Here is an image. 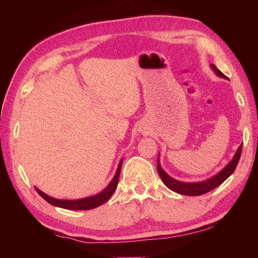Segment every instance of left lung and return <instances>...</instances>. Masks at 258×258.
Wrapping results in <instances>:
<instances>
[{
	"label": "left lung",
	"mask_w": 258,
	"mask_h": 258,
	"mask_svg": "<svg viewBox=\"0 0 258 258\" xmlns=\"http://www.w3.org/2000/svg\"><path fill=\"white\" fill-rule=\"evenodd\" d=\"M211 67L217 76H220L222 78H226L224 74L222 73L220 69H217L216 66L211 64ZM241 150H242V145H240L237 152H235V155L233 156V159L231 160L220 173H217L216 175H214L211 178H207V180H205L203 182L187 183V182H181V181L175 180V178L169 176L168 174L161 168L159 158L157 160V169H158V174L161 178V181L164 182V184L167 186L168 189H171L173 191L177 192V194L184 195V196H200V195L207 194V192L215 189V187H217L218 185H221L222 183H223L226 178H228L231 174L234 172V169L238 165V161L240 159V156H241Z\"/></svg>",
	"instance_id": "obj_1"
}]
</instances>
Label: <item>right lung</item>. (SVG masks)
<instances>
[{"instance_id": "right-lung-1", "label": "right lung", "mask_w": 258, "mask_h": 258, "mask_svg": "<svg viewBox=\"0 0 258 258\" xmlns=\"http://www.w3.org/2000/svg\"><path fill=\"white\" fill-rule=\"evenodd\" d=\"M121 164H123V160H120L118 167H117L115 176H113L111 182L109 183L106 189L98 195L92 196V197H87V198L77 199V200H60V199L50 197V196H47L46 194H44V192L38 190L37 187H35V189H36L37 194L40 195L43 199H45L47 203L53 205V206L64 208V209H72V211H87V209H93L95 207L101 206L102 204L108 202L111 196L113 195V192H115L117 187V184H118Z\"/></svg>"}]
</instances>
